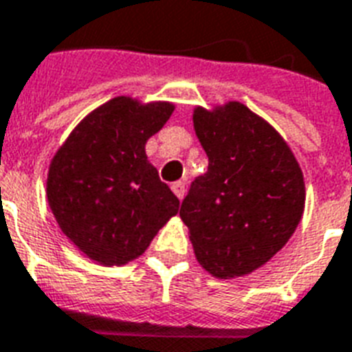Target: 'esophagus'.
<instances>
[{
	"instance_id": "34e87169",
	"label": "esophagus",
	"mask_w": 352,
	"mask_h": 352,
	"mask_svg": "<svg viewBox=\"0 0 352 352\" xmlns=\"http://www.w3.org/2000/svg\"><path fill=\"white\" fill-rule=\"evenodd\" d=\"M171 190H173V193H175L179 199L184 197V182H182V181L173 182V184H171Z\"/></svg>"
}]
</instances>
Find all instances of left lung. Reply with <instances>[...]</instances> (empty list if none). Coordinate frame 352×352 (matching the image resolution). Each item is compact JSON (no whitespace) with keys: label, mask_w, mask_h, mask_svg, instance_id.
<instances>
[{"label":"left lung","mask_w":352,"mask_h":352,"mask_svg":"<svg viewBox=\"0 0 352 352\" xmlns=\"http://www.w3.org/2000/svg\"><path fill=\"white\" fill-rule=\"evenodd\" d=\"M208 171L192 182L181 219L199 265L219 279L248 276L292 237L305 181L285 138L241 102L193 109Z\"/></svg>","instance_id":"8db88e82"}]
</instances>
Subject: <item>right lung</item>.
Masks as SVG:
<instances>
[{"label":"right lung","mask_w":352,"mask_h":352,"mask_svg":"<svg viewBox=\"0 0 352 352\" xmlns=\"http://www.w3.org/2000/svg\"><path fill=\"white\" fill-rule=\"evenodd\" d=\"M175 106L115 96L80 120L52 157L47 201L63 235L104 267L142 256L179 199L146 155Z\"/></svg>","instance_id":"add662e5"}]
</instances>
